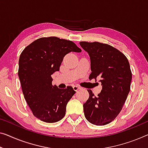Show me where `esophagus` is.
I'll use <instances>...</instances> for the list:
<instances>
[{"instance_id": "obj_1", "label": "esophagus", "mask_w": 148, "mask_h": 148, "mask_svg": "<svg viewBox=\"0 0 148 148\" xmlns=\"http://www.w3.org/2000/svg\"><path fill=\"white\" fill-rule=\"evenodd\" d=\"M73 88H74V90H75V91H77V90H78L79 89H80L81 87L78 86H74Z\"/></svg>"}]
</instances>
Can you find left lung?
Segmentation results:
<instances>
[{"instance_id": "1", "label": "left lung", "mask_w": 148, "mask_h": 148, "mask_svg": "<svg viewBox=\"0 0 148 148\" xmlns=\"http://www.w3.org/2000/svg\"><path fill=\"white\" fill-rule=\"evenodd\" d=\"M80 45L90 56V78H99L102 86L97 96L88 90L89 98L83 105L84 116L92 124H108L120 114L130 90L129 62L123 53L107 44L80 42Z\"/></svg>"}]
</instances>
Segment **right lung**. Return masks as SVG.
Instances as JSON below:
<instances>
[{
    "label": "right lung",
    "mask_w": 148,
    "mask_h": 148,
    "mask_svg": "<svg viewBox=\"0 0 148 148\" xmlns=\"http://www.w3.org/2000/svg\"><path fill=\"white\" fill-rule=\"evenodd\" d=\"M81 51L72 41L51 36L36 40L22 52L18 74L25 99L36 118L54 123L65 116L76 92L72 86L60 89L52 86L51 76L59 71L65 55Z\"/></svg>",
    "instance_id": "right-lung-1"
}]
</instances>
